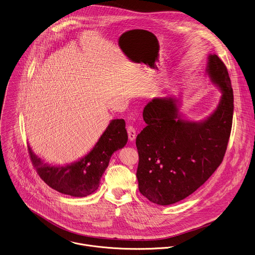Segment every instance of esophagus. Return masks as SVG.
Here are the masks:
<instances>
[{
	"instance_id": "esophagus-1",
	"label": "esophagus",
	"mask_w": 255,
	"mask_h": 255,
	"mask_svg": "<svg viewBox=\"0 0 255 255\" xmlns=\"http://www.w3.org/2000/svg\"><path fill=\"white\" fill-rule=\"evenodd\" d=\"M127 133H128V138L132 142L136 138V130L133 126H128L127 127Z\"/></svg>"
}]
</instances>
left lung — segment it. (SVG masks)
Returning <instances> with one entry per match:
<instances>
[{
    "mask_svg": "<svg viewBox=\"0 0 255 255\" xmlns=\"http://www.w3.org/2000/svg\"><path fill=\"white\" fill-rule=\"evenodd\" d=\"M208 74L223 96L216 111L203 122L177 116L174 98L153 99L143 112L147 126L138 134L139 190L151 202L176 203L195 192L222 163L231 136L234 92L228 69L215 54Z\"/></svg>",
    "mask_w": 255,
    "mask_h": 255,
    "instance_id": "8db88e82",
    "label": "left lung"
}]
</instances>
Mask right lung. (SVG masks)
I'll list each match as a JSON object with an SVG mask.
<instances>
[{"mask_svg":"<svg viewBox=\"0 0 255 255\" xmlns=\"http://www.w3.org/2000/svg\"><path fill=\"white\" fill-rule=\"evenodd\" d=\"M128 140L124 119L110 122L95 148L82 159L66 166H53L43 162L28 146L29 157L40 178L54 190L74 197H86L100 186V180L115 151Z\"/></svg>","mask_w":255,"mask_h":255,"instance_id":"1","label":"right lung"}]
</instances>
